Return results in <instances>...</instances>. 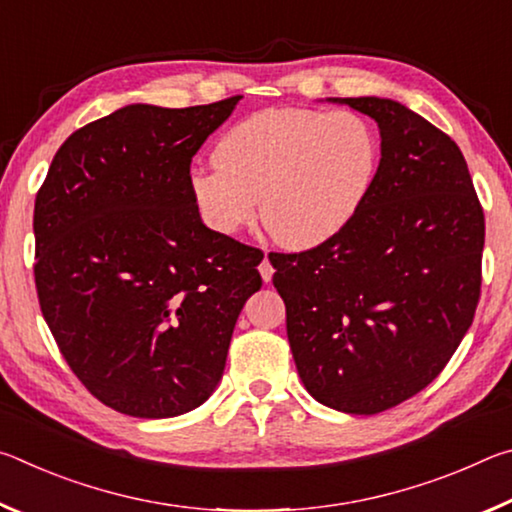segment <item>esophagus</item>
I'll return each instance as SVG.
<instances>
[{
    "label": "esophagus",
    "mask_w": 512,
    "mask_h": 512,
    "mask_svg": "<svg viewBox=\"0 0 512 512\" xmlns=\"http://www.w3.org/2000/svg\"><path fill=\"white\" fill-rule=\"evenodd\" d=\"M259 273H262V280H264V282H271V280H273L275 268H273V264H271V259H268V257L262 259V264H259Z\"/></svg>",
    "instance_id": "esophagus-1"
}]
</instances>
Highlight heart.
Here are the masks:
<instances>
[{"label":"heart","instance_id":"obj_1","mask_svg":"<svg viewBox=\"0 0 512 512\" xmlns=\"http://www.w3.org/2000/svg\"><path fill=\"white\" fill-rule=\"evenodd\" d=\"M216 167L189 178L203 221L235 235L259 214L275 241L311 248L366 203L381 164L370 121L350 110L268 108L237 121L214 146Z\"/></svg>","mask_w":512,"mask_h":512}]
</instances>
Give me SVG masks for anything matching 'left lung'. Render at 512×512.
<instances>
[{"label":"left lung","instance_id":"left-lung-1","mask_svg":"<svg viewBox=\"0 0 512 512\" xmlns=\"http://www.w3.org/2000/svg\"><path fill=\"white\" fill-rule=\"evenodd\" d=\"M377 121L381 164L359 214L302 253H271L309 395L372 415L452 359L481 296L485 219L461 149L402 103L332 99Z\"/></svg>","mask_w":512,"mask_h":512}]
</instances>
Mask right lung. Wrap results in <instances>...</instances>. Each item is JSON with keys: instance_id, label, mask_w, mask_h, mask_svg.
Returning a JSON list of instances; mask_svg holds the SVG:
<instances>
[{"instance_id": "add662e5", "label": "right lung", "mask_w": 512, "mask_h": 512, "mask_svg": "<svg viewBox=\"0 0 512 512\" xmlns=\"http://www.w3.org/2000/svg\"><path fill=\"white\" fill-rule=\"evenodd\" d=\"M239 99L112 112L67 137L38 189L42 316L81 384L133 418L212 395L262 287V250L207 228L189 189L192 158Z\"/></svg>"}]
</instances>
